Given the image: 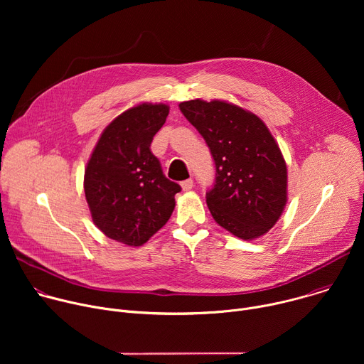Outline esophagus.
Instances as JSON below:
<instances>
[{
    "mask_svg": "<svg viewBox=\"0 0 364 364\" xmlns=\"http://www.w3.org/2000/svg\"><path fill=\"white\" fill-rule=\"evenodd\" d=\"M193 186H194L193 178H187V180H184V181L181 183V187H183V190H184V191L191 190V188H193Z\"/></svg>",
    "mask_w": 364,
    "mask_h": 364,
    "instance_id": "34e87169",
    "label": "esophagus"
}]
</instances>
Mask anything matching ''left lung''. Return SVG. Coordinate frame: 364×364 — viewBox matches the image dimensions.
Here are the masks:
<instances>
[{"mask_svg":"<svg viewBox=\"0 0 364 364\" xmlns=\"http://www.w3.org/2000/svg\"><path fill=\"white\" fill-rule=\"evenodd\" d=\"M216 166L205 201L213 219L232 235L252 240L278 222L287 204V164L268 127L225 100L180 103Z\"/></svg>","mask_w":364,"mask_h":364,"instance_id":"8db88e82","label":"left lung"}]
</instances>
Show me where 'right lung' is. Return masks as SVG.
<instances>
[{"instance_id":"right-lung-1","label":"right lung","mask_w":364,"mask_h":364,"mask_svg":"<svg viewBox=\"0 0 364 364\" xmlns=\"http://www.w3.org/2000/svg\"><path fill=\"white\" fill-rule=\"evenodd\" d=\"M170 108L141 103L103 129L85 170L93 223L128 246L144 245L170 219L181 187L168 180L149 146Z\"/></svg>"}]
</instances>
